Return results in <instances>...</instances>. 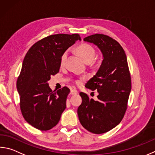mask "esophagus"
Returning a JSON list of instances; mask_svg holds the SVG:
<instances>
[{"mask_svg": "<svg viewBox=\"0 0 155 155\" xmlns=\"http://www.w3.org/2000/svg\"><path fill=\"white\" fill-rule=\"evenodd\" d=\"M77 94H78V91L76 89L70 90V94L71 95H77Z\"/></svg>", "mask_w": 155, "mask_h": 155, "instance_id": "esophagus-1", "label": "esophagus"}]
</instances>
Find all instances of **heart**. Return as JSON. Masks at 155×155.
<instances>
[{"label": "heart", "instance_id": "heart-1", "mask_svg": "<svg viewBox=\"0 0 155 155\" xmlns=\"http://www.w3.org/2000/svg\"><path fill=\"white\" fill-rule=\"evenodd\" d=\"M77 51L78 54L81 55V57L86 62H91V61L94 60L95 55V49L94 47L88 43H81L79 45H78L77 48ZM68 51H64L62 55L61 56L60 58V65L64 66L65 64L67 56H68ZM81 83H82V80H77L76 81V84L77 85H80Z\"/></svg>", "mask_w": 155, "mask_h": 155}]
</instances>
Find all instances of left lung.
Instances as JSON below:
<instances>
[{"label":"left lung","instance_id":"1","mask_svg":"<svg viewBox=\"0 0 155 155\" xmlns=\"http://www.w3.org/2000/svg\"><path fill=\"white\" fill-rule=\"evenodd\" d=\"M99 47L103 61L96 74L86 84V88L97 90L98 100L81 92L82 104L77 113L81 124L93 134L108 132L119 125L127 108L131 89L130 72L123 47L118 42L102 34L84 38Z\"/></svg>","mask_w":155,"mask_h":155}]
</instances>
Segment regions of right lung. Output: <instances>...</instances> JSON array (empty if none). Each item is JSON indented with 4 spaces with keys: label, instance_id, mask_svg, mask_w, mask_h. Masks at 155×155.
Listing matches in <instances>:
<instances>
[{
    "label": "right lung",
    "instance_id": "obj_1",
    "mask_svg": "<svg viewBox=\"0 0 155 155\" xmlns=\"http://www.w3.org/2000/svg\"><path fill=\"white\" fill-rule=\"evenodd\" d=\"M81 40L78 34H58L45 37L28 51L17 80L19 105L24 119L36 129L47 131L60 121L70 90L52 91L47 81L60 71L62 53Z\"/></svg>",
    "mask_w": 155,
    "mask_h": 155
}]
</instances>
